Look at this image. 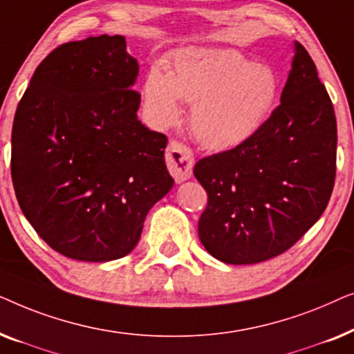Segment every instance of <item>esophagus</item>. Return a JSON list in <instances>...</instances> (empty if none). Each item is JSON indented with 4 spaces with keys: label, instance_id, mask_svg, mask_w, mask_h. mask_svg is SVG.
Returning <instances> with one entry per match:
<instances>
[{
    "label": "esophagus",
    "instance_id": "1",
    "mask_svg": "<svg viewBox=\"0 0 354 354\" xmlns=\"http://www.w3.org/2000/svg\"><path fill=\"white\" fill-rule=\"evenodd\" d=\"M166 162L169 167V172L172 174V177L176 178V182H183L187 178L192 177V169H193V153L192 149L185 147V145L172 140L169 143L166 149Z\"/></svg>",
    "mask_w": 354,
    "mask_h": 354
}]
</instances>
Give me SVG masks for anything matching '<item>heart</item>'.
Masks as SVG:
<instances>
[{"label": "heart", "instance_id": "heart-1", "mask_svg": "<svg viewBox=\"0 0 354 354\" xmlns=\"http://www.w3.org/2000/svg\"><path fill=\"white\" fill-rule=\"evenodd\" d=\"M178 100L193 104L190 125L201 145L227 149L263 127L279 100L277 74L235 51L183 50L148 72L143 106L148 119L167 127L180 115Z\"/></svg>", "mask_w": 354, "mask_h": 354}]
</instances>
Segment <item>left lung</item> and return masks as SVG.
I'll use <instances>...</instances> for the list:
<instances>
[{"label": "left lung", "mask_w": 354, "mask_h": 354, "mask_svg": "<svg viewBox=\"0 0 354 354\" xmlns=\"http://www.w3.org/2000/svg\"><path fill=\"white\" fill-rule=\"evenodd\" d=\"M337 119L301 43L280 104L253 137L200 159L193 174L207 193L198 235L227 264L263 263L297 243L330 200Z\"/></svg>", "instance_id": "8db88e82"}]
</instances>
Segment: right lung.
I'll list each match as a JSON object with an SVG mask.
<instances>
[{"label": "right lung", "instance_id": "1", "mask_svg": "<svg viewBox=\"0 0 354 354\" xmlns=\"http://www.w3.org/2000/svg\"><path fill=\"white\" fill-rule=\"evenodd\" d=\"M122 35L53 50L17 106L11 176L19 206L53 250L104 263L137 246L154 203L174 185L167 137L137 118L138 62Z\"/></svg>", "mask_w": 354, "mask_h": 354}]
</instances>
